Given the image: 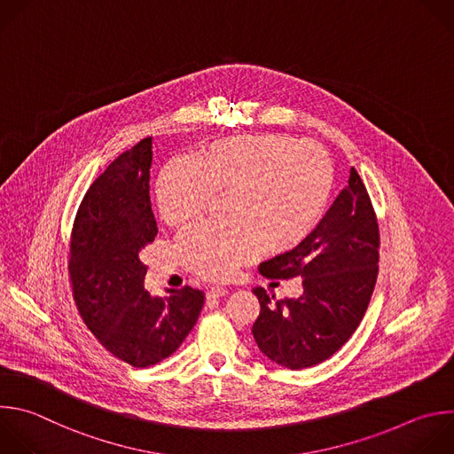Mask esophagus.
I'll return each instance as SVG.
<instances>
[{
	"instance_id": "obj_1",
	"label": "esophagus",
	"mask_w": 454,
	"mask_h": 454,
	"mask_svg": "<svg viewBox=\"0 0 454 454\" xmlns=\"http://www.w3.org/2000/svg\"><path fill=\"white\" fill-rule=\"evenodd\" d=\"M228 294V288L226 286H212L210 290H208V297H223V295H226Z\"/></svg>"
}]
</instances>
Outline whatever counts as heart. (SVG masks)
<instances>
[{"label": "heart", "instance_id": "b5f03b06", "mask_svg": "<svg viewBox=\"0 0 454 454\" xmlns=\"http://www.w3.org/2000/svg\"><path fill=\"white\" fill-rule=\"evenodd\" d=\"M332 191L333 166L319 145L286 135H237L203 147L198 162H169L157 182V205L176 226L214 194H230L231 224L196 223L176 242L191 270L224 279L265 247L285 253L303 244L321 224Z\"/></svg>", "mask_w": 454, "mask_h": 454}]
</instances>
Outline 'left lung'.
Masks as SVG:
<instances>
[{
    "label": "left lung",
    "mask_w": 454,
    "mask_h": 454,
    "mask_svg": "<svg viewBox=\"0 0 454 454\" xmlns=\"http://www.w3.org/2000/svg\"><path fill=\"white\" fill-rule=\"evenodd\" d=\"M380 228L367 189L351 169L314 233L292 251L260 263L269 279L303 278V294L278 301L253 292L260 316L253 325L258 349L274 364L299 371L335 355L362 323L378 278Z\"/></svg>",
    "instance_id": "8db88e82"
}]
</instances>
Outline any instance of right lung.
Listing matches in <instances>:
<instances>
[{
    "mask_svg": "<svg viewBox=\"0 0 454 454\" xmlns=\"http://www.w3.org/2000/svg\"><path fill=\"white\" fill-rule=\"evenodd\" d=\"M151 137L119 155L83 196L71 231L69 279L78 312L115 358L149 367L171 356L194 328L205 294L171 288L168 297L144 290L140 249L159 228L149 201Z\"/></svg>",
    "mask_w": 454,
    "mask_h": 454,
    "instance_id": "right-lung-1",
    "label": "right lung"
}]
</instances>
